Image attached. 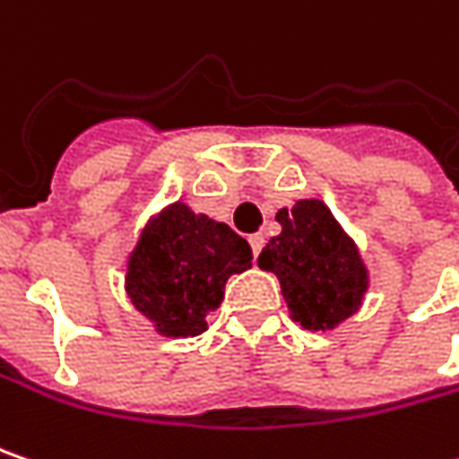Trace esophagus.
<instances>
[{
  "instance_id": "esophagus-1",
  "label": "esophagus",
  "mask_w": 459,
  "mask_h": 459,
  "mask_svg": "<svg viewBox=\"0 0 459 459\" xmlns=\"http://www.w3.org/2000/svg\"><path fill=\"white\" fill-rule=\"evenodd\" d=\"M250 242V247H253V255H258L261 253V247H264V232H255V235H250L247 238Z\"/></svg>"
}]
</instances>
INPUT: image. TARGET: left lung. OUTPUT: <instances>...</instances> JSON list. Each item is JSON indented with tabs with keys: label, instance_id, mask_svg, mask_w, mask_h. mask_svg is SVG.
<instances>
[{
	"label": "left lung",
	"instance_id": "8db88e82",
	"mask_svg": "<svg viewBox=\"0 0 459 459\" xmlns=\"http://www.w3.org/2000/svg\"><path fill=\"white\" fill-rule=\"evenodd\" d=\"M281 232L265 242L258 265L271 271L302 331H333L361 309L369 268L354 238L320 198H299L279 209Z\"/></svg>",
	"mask_w": 459,
	"mask_h": 459
}]
</instances>
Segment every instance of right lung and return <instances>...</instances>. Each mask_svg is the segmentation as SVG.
Listing matches in <instances>:
<instances>
[{
    "label": "right lung",
    "mask_w": 459,
    "mask_h": 459,
    "mask_svg": "<svg viewBox=\"0 0 459 459\" xmlns=\"http://www.w3.org/2000/svg\"><path fill=\"white\" fill-rule=\"evenodd\" d=\"M250 265L253 250L230 224L175 201L142 227L124 287L154 333L188 338L206 331V315L221 305L227 279Z\"/></svg>",
    "instance_id": "right-lung-1"
}]
</instances>
